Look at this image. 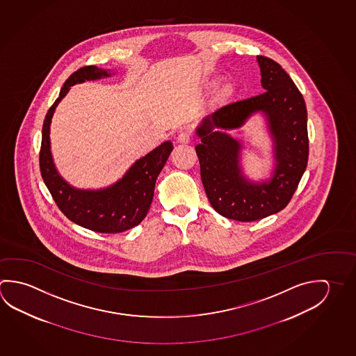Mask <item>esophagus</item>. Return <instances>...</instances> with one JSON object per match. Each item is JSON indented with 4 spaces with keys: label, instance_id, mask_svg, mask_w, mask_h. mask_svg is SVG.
Returning a JSON list of instances; mask_svg holds the SVG:
<instances>
[{
    "label": "esophagus",
    "instance_id": "34e87169",
    "mask_svg": "<svg viewBox=\"0 0 356 356\" xmlns=\"http://www.w3.org/2000/svg\"><path fill=\"white\" fill-rule=\"evenodd\" d=\"M176 141H177L179 144H188V143L191 141V135H190V132H179V134H177V138H176Z\"/></svg>",
    "mask_w": 356,
    "mask_h": 356
}]
</instances>
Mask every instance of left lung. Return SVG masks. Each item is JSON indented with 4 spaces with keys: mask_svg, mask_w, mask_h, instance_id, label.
I'll list each match as a JSON object with an SVG mask.
<instances>
[{
    "mask_svg": "<svg viewBox=\"0 0 356 356\" xmlns=\"http://www.w3.org/2000/svg\"><path fill=\"white\" fill-rule=\"evenodd\" d=\"M265 92L220 107L196 129L201 180L215 211L243 222L281 211L293 197L309 157L307 113L302 95L280 65L256 57ZM255 113L267 121L273 140L275 169L268 181H252L243 174L242 145L228 134Z\"/></svg>",
    "mask_w": 356,
    "mask_h": 356,
    "instance_id": "obj_1",
    "label": "left lung"
}]
</instances>
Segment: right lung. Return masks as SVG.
<instances>
[{"label":"right lung","instance_id":"obj_1","mask_svg":"<svg viewBox=\"0 0 356 356\" xmlns=\"http://www.w3.org/2000/svg\"><path fill=\"white\" fill-rule=\"evenodd\" d=\"M110 70L85 66L70 76L57 100L46 113L40 151V170L58 209L66 218L88 230L102 234H116L140 224L150 209L159 174L174 149L165 141L147 155L138 159L119 181L97 190H83L71 186L58 174L51 152L50 126L60 101L76 83L110 77Z\"/></svg>","mask_w":356,"mask_h":356}]
</instances>
